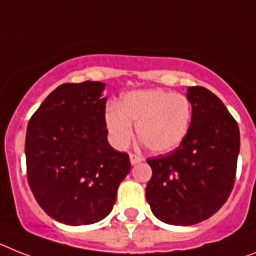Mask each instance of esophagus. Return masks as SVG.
<instances>
[{"label": "esophagus", "mask_w": 256, "mask_h": 256, "mask_svg": "<svg viewBox=\"0 0 256 256\" xmlns=\"http://www.w3.org/2000/svg\"><path fill=\"white\" fill-rule=\"evenodd\" d=\"M142 160H143V158H142L140 156H138V154H130V162H132V165L139 164V162H140Z\"/></svg>", "instance_id": "34e87169"}]
</instances>
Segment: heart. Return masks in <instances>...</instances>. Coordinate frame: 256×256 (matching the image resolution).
<instances>
[{
  "label": "heart",
  "instance_id": "obj_1",
  "mask_svg": "<svg viewBox=\"0 0 256 256\" xmlns=\"http://www.w3.org/2000/svg\"><path fill=\"white\" fill-rule=\"evenodd\" d=\"M191 117V102L186 96L152 88L124 94L118 108L112 106L106 110L105 126L118 150H124L132 142V124H135L138 138L150 151L166 154L186 139Z\"/></svg>",
  "mask_w": 256,
  "mask_h": 256
}]
</instances>
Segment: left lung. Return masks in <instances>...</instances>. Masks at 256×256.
I'll return each instance as SVG.
<instances>
[{
	"mask_svg": "<svg viewBox=\"0 0 256 256\" xmlns=\"http://www.w3.org/2000/svg\"><path fill=\"white\" fill-rule=\"evenodd\" d=\"M188 134L166 154L148 158L146 198L152 214L170 225H194L224 206L233 190L240 128L224 102L204 87H188Z\"/></svg>",
	"mask_w": 256,
	"mask_h": 256,
	"instance_id": "obj_1",
	"label": "left lung"
}]
</instances>
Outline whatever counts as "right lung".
Wrapping results in <instances>:
<instances>
[{
	"mask_svg": "<svg viewBox=\"0 0 256 256\" xmlns=\"http://www.w3.org/2000/svg\"><path fill=\"white\" fill-rule=\"evenodd\" d=\"M105 84L65 83L49 94L27 126V180L38 206L66 225L102 220L132 164L109 144Z\"/></svg>",
	"mask_w": 256,
	"mask_h": 256,
	"instance_id": "right-lung-1",
	"label": "right lung"
}]
</instances>
